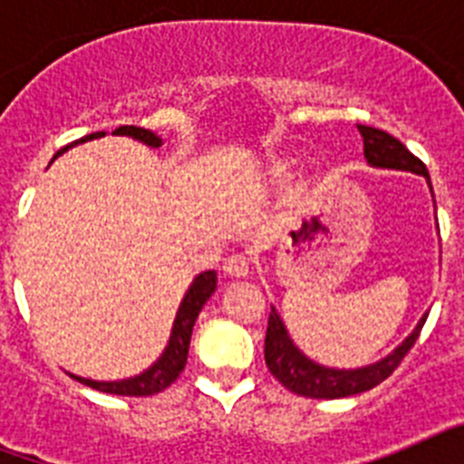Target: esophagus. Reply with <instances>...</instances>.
Segmentation results:
<instances>
[{"mask_svg": "<svg viewBox=\"0 0 464 464\" xmlns=\"http://www.w3.org/2000/svg\"><path fill=\"white\" fill-rule=\"evenodd\" d=\"M223 272L225 276L246 278L251 274V262H248L246 256H241V253H235V256H229L227 260L223 262Z\"/></svg>", "mask_w": 464, "mask_h": 464, "instance_id": "1", "label": "esophagus"}]
</instances>
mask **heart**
Returning a JSON list of instances; mask_svg holds the SVG:
<instances>
[{"mask_svg": "<svg viewBox=\"0 0 464 464\" xmlns=\"http://www.w3.org/2000/svg\"><path fill=\"white\" fill-rule=\"evenodd\" d=\"M274 174L285 176V174H288V165H283V162H278V165H274Z\"/></svg>", "mask_w": 464, "mask_h": 464, "instance_id": "obj_1", "label": "heart"}]
</instances>
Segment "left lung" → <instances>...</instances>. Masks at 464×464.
Segmentation results:
<instances>
[{
  "label": "left lung",
  "instance_id": "obj_1",
  "mask_svg": "<svg viewBox=\"0 0 464 464\" xmlns=\"http://www.w3.org/2000/svg\"><path fill=\"white\" fill-rule=\"evenodd\" d=\"M358 130L364 141V160L372 167L413 171V174L425 176L430 186V174L425 165L400 139L391 137L376 127L358 125ZM430 190H432V186H430ZM425 318L428 315H423L416 330L391 355H385L379 362L360 367V370H332V367H323V364L309 360L295 346L288 330L283 325L281 315L276 314V309H272L267 323V337H265V362H267L274 379L281 381L288 391L297 392V395L314 397V400H337V397L358 395V392L372 391L374 385H379L381 381H385L397 370V364L404 360V355L416 343L418 334L425 325Z\"/></svg>",
  "mask_w": 464,
  "mask_h": 464
}]
</instances>
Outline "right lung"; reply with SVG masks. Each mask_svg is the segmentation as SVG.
Returning <instances> with one entry per match:
<instances>
[{
    "label": "right lung",
    "instance_id": "1",
    "mask_svg": "<svg viewBox=\"0 0 464 464\" xmlns=\"http://www.w3.org/2000/svg\"><path fill=\"white\" fill-rule=\"evenodd\" d=\"M113 134H118V137H132L137 139V141L150 146V149L162 146V139H160L158 134L150 132V130H143V127L122 125V127H116ZM100 137H104V132L88 134V137L69 143V146H76V143H83V141H90V139H100ZM69 146L57 150L55 158L57 155H63ZM213 290H216V272H202L199 276H195L192 285L188 288L186 297H183L181 306H179V311H176L174 327H171V337L165 348V353L160 355L158 362H153V367H149V370L141 372L139 376L122 379V381H92V379H83V376H73V374L72 376L79 381V383L88 385V388H94V391H102V392H111V395L146 397V395H155V392H162L167 385H171L176 379H179V374H181L183 367H186L192 327H195L197 315H199L202 306L207 304V299L211 297Z\"/></svg>",
    "mask_w": 464,
    "mask_h": 464
}]
</instances>
